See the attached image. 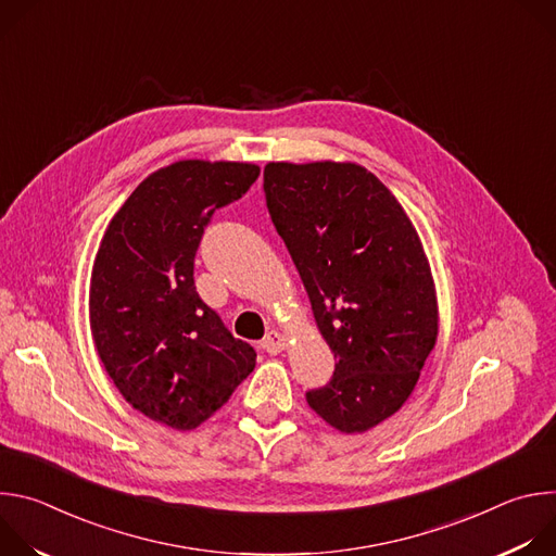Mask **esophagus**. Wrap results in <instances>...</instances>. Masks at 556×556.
Masks as SVG:
<instances>
[{
  "label": "esophagus",
  "mask_w": 556,
  "mask_h": 556,
  "mask_svg": "<svg viewBox=\"0 0 556 556\" xmlns=\"http://www.w3.org/2000/svg\"><path fill=\"white\" fill-rule=\"evenodd\" d=\"M283 348H286V337H283L281 332H275V330H270V332L264 337V341H262V350L268 352V354H277V352H281Z\"/></svg>",
  "instance_id": "esophagus-1"
}]
</instances>
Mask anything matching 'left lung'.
<instances>
[{"label":"left lung","instance_id":"left-lung-1","mask_svg":"<svg viewBox=\"0 0 556 556\" xmlns=\"http://www.w3.org/2000/svg\"><path fill=\"white\" fill-rule=\"evenodd\" d=\"M264 193L337 358L307 405L363 433L405 405L438 339L420 237L391 191L352 163H268Z\"/></svg>","mask_w":556,"mask_h":556}]
</instances>
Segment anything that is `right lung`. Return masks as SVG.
<instances>
[{"label":"right lung","mask_w":556,"mask_h":556,"mask_svg":"<svg viewBox=\"0 0 556 556\" xmlns=\"http://www.w3.org/2000/svg\"><path fill=\"white\" fill-rule=\"evenodd\" d=\"M257 176L249 163L169 165L136 187L101 240L90 283L97 352L123 399L172 429L202 425L255 369V350L200 299L193 264L213 213Z\"/></svg>","instance_id":"right-lung-1"}]
</instances>
